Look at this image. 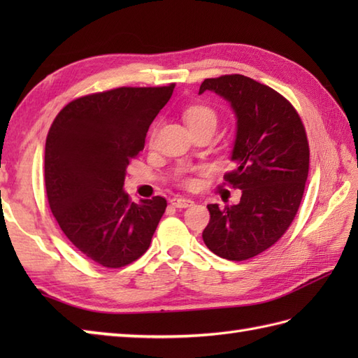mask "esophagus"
Instances as JSON below:
<instances>
[{"label": "esophagus", "mask_w": 358, "mask_h": 358, "mask_svg": "<svg viewBox=\"0 0 358 358\" xmlns=\"http://www.w3.org/2000/svg\"><path fill=\"white\" fill-rule=\"evenodd\" d=\"M171 204L175 208H191L194 206V201L189 200V199H181V196H173V199H171Z\"/></svg>", "instance_id": "obj_1"}]
</instances>
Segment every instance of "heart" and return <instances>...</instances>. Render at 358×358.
Segmentation results:
<instances>
[{"label":"heart","mask_w":358,"mask_h":358,"mask_svg":"<svg viewBox=\"0 0 358 358\" xmlns=\"http://www.w3.org/2000/svg\"><path fill=\"white\" fill-rule=\"evenodd\" d=\"M185 120H186L189 129L206 126V124L217 126L215 110L208 108V106H203V104H196V106H192V108H189L185 112Z\"/></svg>","instance_id":"heart-1"}]
</instances>
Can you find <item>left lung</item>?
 Segmentation results:
<instances>
[{
  "instance_id": "obj_1",
  "label": "left lung",
  "mask_w": 358,
  "mask_h": 358,
  "mask_svg": "<svg viewBox=\"0 0 358 358\" xmlns=\"http://www.w3.org/2000/svg\"><path fill=\"white\" fill-rule=\"evenodd\" d=\"M231 104L237 118L224 180L241 191L238 204H208L210 220L203 241L231 262L252 258L275 245L299 210L309 171V146L299 113L285 96L245 75L201 83Z\"/></svg>"
}]
</instances>
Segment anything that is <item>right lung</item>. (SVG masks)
<instances>
[{"instance_id":"obj_1","label":"right lung","mask_w":358,"mask_h":358,"mask_svg":"<svg viewBox=\"0 0 358 358\" xmlns=\"http://www.w3.org/2000/svg\"><path fill=\"white\" fill-rule=\"evenodd\" d=\"M175 85L118 87L77 98L53 120L45 140L44 181L62 231L90 260L123 268L149 249L167 203H132L124 192L129 162Z\"/></svg>"}]
</instances>
